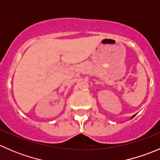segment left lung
Masks as SVG:
<instances>
[{
	"label": "left lung",
	"instance_id": "8db88e82",
	"mask_svg": "<svg viewBox=\"0 0 160 160\" xmlns=\"http://www.w3.org/2000/svg\"><path fill=\"white\" fill-rule=\"evenodd\" d=\"M134 116H135V115H133V116H132V118H133V117H134Z\"/></svg>",
	"mask_w": 160,
	"mask_h": 160
}]
</instances>
